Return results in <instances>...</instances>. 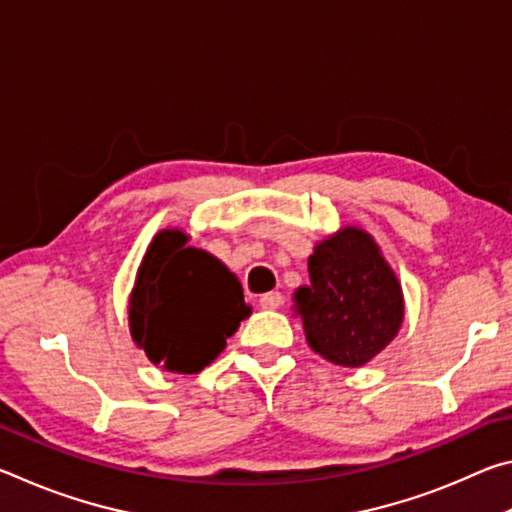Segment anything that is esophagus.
<instances>
[{
    "instance_id": "obj_1",
    "label": "esophagus",
    "mask_w": 512,
    "mask_h": 512,
    "mask_svg": "<svg viewBox=\"0 0 512 512\" xmlns=\"http://www.w3.org/2000/svg\"><path fill=\"white\" fill-rule=\"evenodd\" d=\"M259 305H262V309H280L284 305V298H282V293L271 291V293H264V296L259 298Z\"/></svg>"
}]
</instances>
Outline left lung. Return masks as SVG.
Listing matches in <instances>:
<instances>
[{"label": "left lung", "mask_w": 512, "mask_h": 512, "mask_svg": "<svg viewBox=\"0 0 512 512\" xmlns=\"http://www.w3.org/2000/svg\"><path fill=\"white\" fill-rule=\"evenodd\" d=\"M309 284L293 293L309 348L334 366L361 368L391 343L404 320V293L377 241L343 225L314 246Z\"/></svg>", "instance_id": "1"}]
</instances>
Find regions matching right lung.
<instances>
[{"instance_id":"obj_1","label":"right lung","mask_w":512,"mask_h":512,"mask_svg":"<svg viewBox=\"0 0 512 512\" xmlns=\"http://www.w3.org/2000/svg\"><path fill=\"white\" fill-rule=\"evenodd\" d=\"M189 235L164 228L146 248L128 298L135 345L162 370L196 375L250 316L235 273Z\"/></svg>"}]
</instances>
